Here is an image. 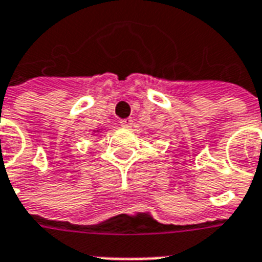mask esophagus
<instances>
[{
    "mask_svg": "<svg viewBox=\"0 0 262 262\" xmlns=\"http://www.w3.org/2000/svg\"><path fill=\"white\" fill-rule=\"evenodd\" d=\"M121 126L122 127H132L133 125V119L132 118H125V119H121Z\"/></svg>",
    "mask_w": 262,
    "mask_h": 262,
    "instance_id": "obj_1",
    "label": "esophagus"
}]
</instances>
